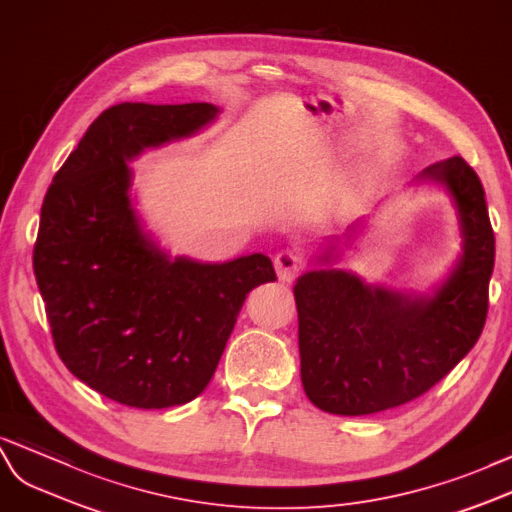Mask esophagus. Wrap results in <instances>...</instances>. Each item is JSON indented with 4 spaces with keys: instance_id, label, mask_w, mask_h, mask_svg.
Here are the masks:
<instances>
[{
    "instance_id": "obj_1",
    "label": "esophagus",
    "mask_w": 512,
    "mask_h": 512,
    "mask_svg": "<svg viewBox=\"0 0 512 512\" xmlns=\"http://www.w3.org/2000/svg\"><path fill=\"white\" fill-rule=\"evenodd\" d=\"M274 268H277L281 281H292L303 268V255H300L298 248H281L274 255Z\"/></svg>"
}]
</instances>
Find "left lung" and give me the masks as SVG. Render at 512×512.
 <instances>
[{"label":"left lung","mask_w":512,"mask_h":512,"mask_svg":"<svg viewBox=\"0 0 512 512\" xmlns=\"http://www.w3.org/2000/svg\"><path fill=\"white\" fill-rule=\"evenodd\" d=\"M419 177L448 188L463 233V255L435 294H398L346 270H311L294 285L300 378L326 413L372 415L419 398L484 329L495 235L482 183L458 155Z\"/></svg>","instance_id":"left-lung-1"}]
</instances>
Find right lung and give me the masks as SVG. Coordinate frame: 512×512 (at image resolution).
<instances>
[{
	"label": "right lung",
	"instance_id": "right-lung-1",
	"mask_svg": "<svg viewBox=\"0 0 512 512\" xmlns=\"http://www.w3.org/2000/svg\"><path fill=\"white\" fill-rule=\"evenodd\" d=\"M212 103H119L86 129L41 207L34 274L62 363L136 409L194 400L212 381L246 294L277 281L261 255L170 259L142 233L127 166L216 119Z\"/></svg>",
	"mask_w": 512,
	"mask_h": 512
}]
</instances>
